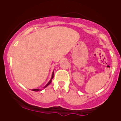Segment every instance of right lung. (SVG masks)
Returning a JSON list of instances; mask_svg holds the SVG:
<instances>
[{"instance_id":"add662e5","label":"right lung","mask_w":121,"mask_h":121,"mask_svg":"<svg viewBox=\"0 0 121 121\" xmlns=\"http://www.w3.org/2000/svg\"><path fill=\"white\" fill-rule=\"evenodd\" d=\"M53 77H54V71L53 72V74H52V78L50 79V80L49 81V82H48V83H47V84H46V85H45L43 87V88H46L47 87V86H48V85H49L51 83V82H52V79L53 78ZM41 89H33L32 90V91H41Z\"/></svg>"}]
</instances>
